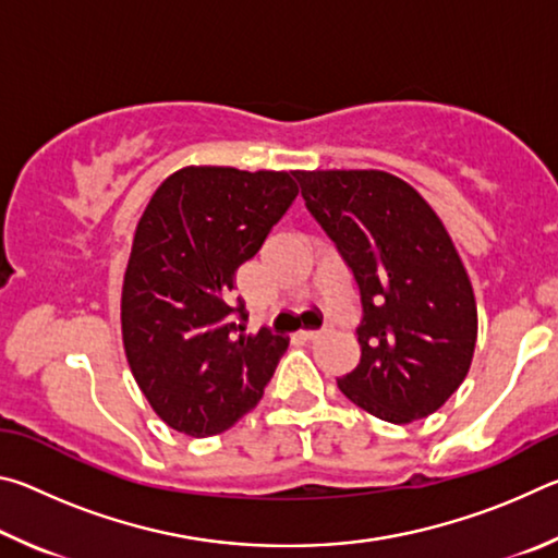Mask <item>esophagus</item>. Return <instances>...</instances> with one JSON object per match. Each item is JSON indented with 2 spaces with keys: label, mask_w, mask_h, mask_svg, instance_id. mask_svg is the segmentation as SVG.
<instances>
[{
  "label": "esophagus",
  "mask_w": 558,
  "mask_h": 558,
  "mask_svg": "<svg viewBox=\"0 0 558 558\" xmlns=\"http://www.w3.org/2000/svg\"><path fill=\"white\" fill-rule=\"evenodd\" d=\"M325 335V329H302L300 337L305 339V342H315V339H319Z\"/></svg>",
  "instance_id": "obj_1"
}]
</instances>
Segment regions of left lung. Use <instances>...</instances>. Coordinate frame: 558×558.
Segmentation results:
<instances>
[{
	"mask_svg": "<svg viewBox=\"0 0 558 558\" xmlns=\"http://www.w3.org/2000/svg\"><path fill=\"white\" fill-rule=\"evenodd\" d=\"M295 177L359 292L362 356L339 391L381 421L426 418L458 391L477 339L475 295L446 226L393 174Z\"/></svg>",
	"mask_w": 558,
	"mask_h": 558,
	"instance_id": "1",
	"label": "left lung"
}]
</instances>
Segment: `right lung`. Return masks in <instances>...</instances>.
Here are the masks:
<instances>
[{"label":"right lung","instance_id":"1","mask_svg":"<svg viewBox=\"0 0 558 558\" xmlns=\"http://www.w3.org/2000/svg\"><path fill=\"white\" fill-rule=\"evenodd\" d=\"M298 172L179 169L157 189L122 282V342L145 399L169 428L216 436L260 401L288 339L245 335L233 298L251 260L298 196Z\"/></svg>","mask_w":558,"mask_h":558}]
</instances>
